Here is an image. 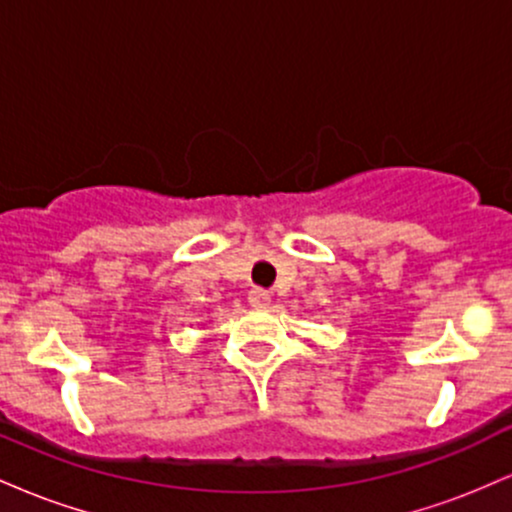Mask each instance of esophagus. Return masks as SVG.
Wrapping results in <instances>:
<instances>
[{
	"mask_svg": "<svg viewBox=\"0 0 512 512\" xmlns=\"http://www.w3.org/2000/svg\"><path fill=\"white\" fill-rule=\"evenodd\" d=\"M269 303H272V296H269V291H264V289H252L250 291V305H252V308H267Z\"/></svg>",
	"mask_w": 512,
	"mask_h": 512,
	"instance_id": "esophagus-1",
	"label": "esophagus"
}]
</instances>
